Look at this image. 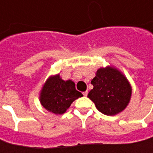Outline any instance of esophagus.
<instances>
[{"label":"esophagus","mask_w":153,"mask_h":153,"mask_svg":"<svg viewBox=\"0 0 153 153\" xmlns=\"http://www.w3.org/2000/svg\"><path fill=\"white\" fill-rule=\"evenodd\" d=\"M82 94H83V96H84V97H87V94H88V91H84V92H83Z\"/></svg>","instance_id":"34e87169"}]
</instances>
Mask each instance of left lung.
Instances as JSON below:
<instances>
[{
    "instance_id": "obj_1",
    "label": "left lung",
    "mask_w": 153,
    "mask_h": 153,
    "mask_svg": "<svg viewBox=\"0 0 153 153\" xmlns=\"http://www.w3.org/2000/svg\"><path fill=\"white\" fill-rule=\"evenodd\" d=\"M91 83L93 89L89 91L87 97L103 114H118L130 102L131 85L127 77L113 66L99 68Z\"/></svg>"
}]
</instances>
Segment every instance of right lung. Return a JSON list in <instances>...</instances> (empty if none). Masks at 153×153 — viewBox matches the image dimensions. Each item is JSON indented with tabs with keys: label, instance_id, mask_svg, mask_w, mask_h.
Wrapping results in <instances>:
<instances>
[{
	"label": "right lung",
	"instance_id": "right-lung-1",
	"mask_svg": "<svg viewBox=\"0 0 153 153\" xmlns=\"http://www.w3.org/2000/svg\"><path fill=\"white\" fill-rule=\"evenodd\" d=\"M81 97H82V92L76 91L71 80L64 81L57 74L50 76L43 85L40 102L48 111L62 115L76 99Z\"/></svg>",
	"mask_w": 153,
	"mask_h": 153
}]
</instances>
